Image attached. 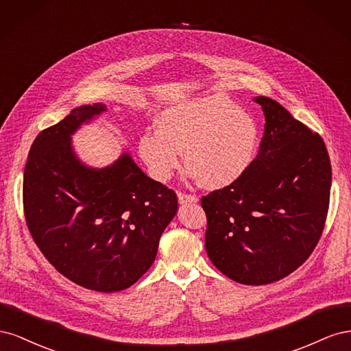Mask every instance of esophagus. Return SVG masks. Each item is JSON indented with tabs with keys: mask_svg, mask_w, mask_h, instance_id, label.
<instances>
[{
	"mask_svg": "<svg viewBox=\"0 0 351 351\" xmlns=\"http://www.w3.org/2000/svg\"><path fill=\"white\" fill-rule=\"evenodd\" d=\"M177 197H178V202H180V204H182V205H186V204H196V202L199 200L197 196H195V195H187V193H182V192L177 193Z\"/></svg>",
	"mask_w": 351,
	"mask_h": 351,
	"instance_id": "34e87169",
	"label": "esophagus"
}]
</instances>
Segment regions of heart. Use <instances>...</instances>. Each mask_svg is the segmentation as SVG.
I'll return each mask as SVG.
<instances>
[{
    "instance_id": "b5f03b06",
    "label": "heart",
    "mask_w": 351,
    "mask_h": 351,
    "mask_svg": "<svg viewBox=\"0 0 351 351\" xmlns=\"http://www.w3.org/2000/svg\"><path fill=\"white\" fill-rule=\"evenodd\" d=\"M156 125L158 130L141 137L139 154L158 182L173 176L184 151L189 178L224 189L246 174L258 152L256 119L221 93L171 105L159 114Z\"/></svg>"
}]
</instances>
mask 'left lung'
I'll list each match as a JSON object with an SVG mask.
<instances>
[{
	"instance_id": "8db88e82",
	"label": "left lung",
	"mask_w": 351,
	"mask_h": 351,
	"mask_svg": "<svg viewBox=\"0 0 351 351\" xmlns=\"http://www.w3.org/2000/svg\"><path fill=\"white\" fill-rule=\"evenodd\" d=\"M265 114L259 154L240 180L202 197L210 262L232 281L263 285L300 267L324 231L331 162L322 137L282 105L256 97Z\"/></svg>"
}]
</instances>
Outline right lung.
Segmentation results:
<instances>
[{
	"instance_id": "1",
	"label": "right lung",
	"mask_w": 351,
	"mask_h": 351,
	"mask_svg": "<svg viewBox=\"0 0 351 351\" xmlns=\"http://www.w3.org/2000/svg\"><path fill=\"white\" fill-rule=\"evenodd\" d=\"M107 110L82 105L42 130L23 177L27 228L60 274L84 289H129L151 268L177 214L174 190L147 177L129 154L104 168L84 165L71 134Z\"/></svg>"
}]
</instances>
